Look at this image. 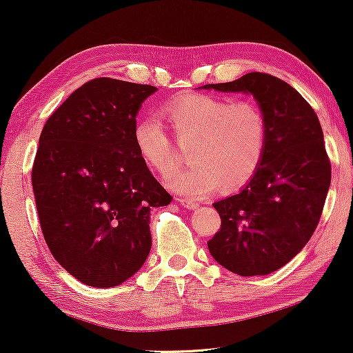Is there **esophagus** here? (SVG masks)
<instances>
[{
    "label": "esophagus",
    "mask_w": 353,
    "mask_h": 353,
    "mask_svg": "<svg viewBox=\"0 0 353 353\" xmlns=\"http://www.w3.org/2000/svg\"><path fill=\"white\" fill-rule=\"evenodd\" d=\"M180 203H181V206L188 208V210H195V208H199V203H195V201H192V200L180 199Z\"/></svg>",
    "instance_id": "obj_1"
}]
</instances>
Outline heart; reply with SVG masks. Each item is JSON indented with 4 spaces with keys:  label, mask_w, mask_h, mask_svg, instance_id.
Instances as JSON below:
<instances>
[{
    "label": "heart",
    "mask_w": 353,
    "mask_h": 353,
    "mask_svg": "<svg viewBox=\"0 0 353 353\" xmlns=\"http://www.w3.org/2000/svg\"><path fill=\"white\" fill-rule=\"evenodd\" d=\"M173 137L189 147L192 164L173 173L172 189L189 197H205L222 186L238 190L252 180L268 143V119L253 100L228 101L206 94H183L163 108ZM134 145L141 159L161 176L176 167V148L158 119L139 120Z\"/></svg>",
    "instance_id": "1"
}]
</instances>
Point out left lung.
Listing matches in <instances>:
<instances>
[{"mask_svg":"<svg viewBox=\"0 0 353 353\" xmlns=\"http://www.w3.org/2000/svg\"><path fill=\"white\" fill-rule=\"evenodd\" d=\"M203 88L252 94L268 119V143L256 173L239 194L212 203L222 225L208 248L233 274H272L307 245L330 188L319 119L296 89L268 73Z\"/></svg>","mask_w":353,"mask_h":353,"instance_id":"left-lung-1","label":"left lung"}]
</instances>
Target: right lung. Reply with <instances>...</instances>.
<instances>
[{
  "label": "right lung",
  "mask_w": 353,
  "mask_h": 353,
  "mask_svg": "<svg viewBox=\"0 0 353 353\" xmlns=\"http://www.w3.org/2000/svg\"><path fill=\"white\" fill-rule=\"evenodd\" d=\"M154 85L95 78L50 115L32 189L51 255L88 286L134 275L152 248L150 211L172 201L139 156L132 132Z\"/></svg>",
  "instance_id": "obj_1"
}]
</instances>
